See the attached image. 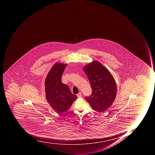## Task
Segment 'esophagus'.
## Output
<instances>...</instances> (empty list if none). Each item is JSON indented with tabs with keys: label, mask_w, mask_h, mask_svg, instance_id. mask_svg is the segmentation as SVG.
I'll list each match as a JSON object with an SVG mask.
<instances>
[{
	"label": "esophagus",
	"mask_w": 155,
	"mask_h": 155,
	"mask_svg": "<svg viewBox=\"0 0 155 155\" xmlns=\"http://www.w3.org/2000/svg\"><path fill=\"white\" fill-rule=\"evenodd\" d=\"M77 96L78 97V98H81L82 97V94L81 93H78V94H77Z\"/></svg>",
	"instance_id": "34e87169"
}]
</instances>
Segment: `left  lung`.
Listing matches in <instances>:
<instances>
[{
	"instance_id": "1",
	"label": "left lung",
	"mask_w": 155,
	"mask_h": 155,
	"mask_svg": "<svg viewBox=\"0 0 155 155\" xmlns=\"http://www.w3.org/2000/svg\"><path fill=\"white\" fill-rule=\"evenodd\" d=\"M93 93L85 99L93 110L105 111L111 106L117 94L116 82L111 73L100 62L94 61L83 67Z\"/></svg>"
}]
</instances>
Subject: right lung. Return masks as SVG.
<instances>
[{
	"instance_id": "add662e5",
	"label": "right lung",
	"mask_w": 155,
	"mask_h": 155,
	"mask_svg": "<svg viewBox=\"0 0 155 155\" xmlns=\"http://www.w3.org/2000/svg\"><path fill=\"white\" fill-rule=\"evenodd\" d=\"M67 64L58 62L49 71L45 78V97L50 106L58 114L70 108L77 96L72 94L68 86L62 83L61 77Z\"/></svg>"
}]
</instances>
